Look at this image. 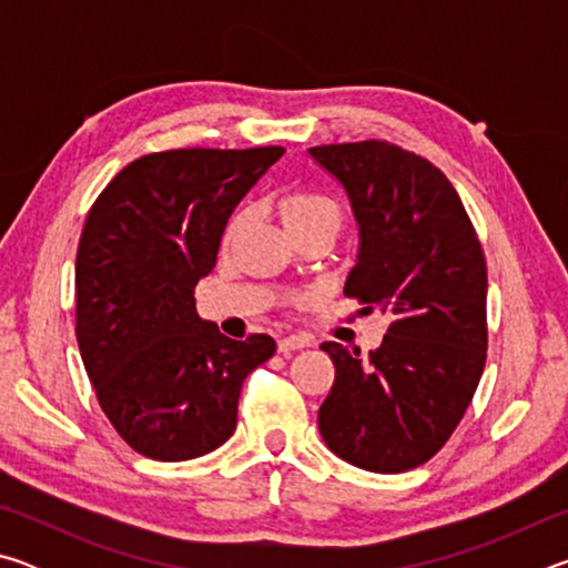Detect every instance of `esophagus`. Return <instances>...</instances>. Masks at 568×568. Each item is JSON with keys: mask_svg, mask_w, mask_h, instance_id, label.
I'll list each match as a JSON object with an SVG mask.
<instances>
[{"mask_svg": "<svg viewBox=\"0 0 568 568\" xmlns=\"http://www.w3.org/2000/svg\"><path fill=\"white\" fill-rule=\"evenodd\" d=\"M313 341L307 338V335H287V338L277 341V351L281 353H291V351H303V348H311Z\"/></svg>", "mask_w": 568, "mask_h": 568, "instance_id": "34e87169", "label": "esophagus"}]
</instances>
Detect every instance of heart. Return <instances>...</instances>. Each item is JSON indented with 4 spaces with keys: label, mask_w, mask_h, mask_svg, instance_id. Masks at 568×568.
I'll return each mask as SVG.
<instances>
[{
    "label": "heart",
    "mask_w": 568,
    "mask_h": 568,
    "mask_svg": "<svg viewBox=\"0 0 568 568\" xmlns=\"http://www.w3.org/2000/svg\"><path fill=\"white\" fill-rule=\"evenodd\" d=\"M281 213L287 230L305 227L313 223H335L341 227V205L323 192H293L291 197L283 200ZM250 223V210H237L225 230V243H233L240 230Z\"/></svg>",
    "instance_id": "1"
}]
</instances>
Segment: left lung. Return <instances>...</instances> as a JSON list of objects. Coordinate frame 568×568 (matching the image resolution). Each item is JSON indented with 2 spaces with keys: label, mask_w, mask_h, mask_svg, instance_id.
Listing matches in <instances>:
<instances>
[{
  "label": "left lung",
  "mask_w": 568,
  "mask_h": 568,
  "mask_svg": "<svg viewBox=\"0 0 568 568\" xmlns=\"http://www.w3.org/2000/svg\"><path fill=\"white\" fill-rule=\"evenodd\" d=\"M307 152L343 182L361 227L343 293L390 318L368 361L321 345L335 365L321 436L353 466L403 474L446 446L484 376V247L456 187L416 152L386 140Z\"/></svg>",
  "instance_id": "1"
}]
</instances>
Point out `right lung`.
Segmentation results:
<instances>
[{"instance_id": "1", "label": "right lung", "mask_w": 568, "mask_h": 568, "mask_svg": "<svg viewBox=\"0 0 568 568\" xmlns=\"http://www.w3.org/2000/svg\"><path fill=\"white\" fill-rule=\"evenodd\" d=\"M283 148H185L142 155L84 220L74 335L94 396L120 438L155 460H187L233 436L245 376L275 353L200 321L195 285L225 225Z\"/></svg>"}]
</instances>
